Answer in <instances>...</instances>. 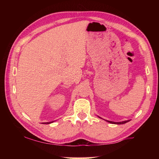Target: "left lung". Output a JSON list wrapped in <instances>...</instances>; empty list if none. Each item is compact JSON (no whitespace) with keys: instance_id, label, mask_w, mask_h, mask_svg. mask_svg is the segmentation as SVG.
Returning <instances> with one entry per match:
<instances>
[{"instance_id":"left-lung-1","label":"left lung","mask_w":159,"mask_h":159,"mask_svg":"<svg viewBox=\"0 0 159 159\" xmlns=\"http://www.w3.org/2000/svg\"><path fill=\"white\" fill-rule=\"evenodd\" d=\"M99 118H100V117H99ZM107 121L110 123H114V124H119L120 125V124H124V123L130 121V120H124V121H122V122H114V121H110V120H107Z\"/></svg>"}]
</instances>
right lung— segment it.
<instances>
[{"label": "right lung", "mask_w": 159, "mask_h": 159, "mask_svg": "<svg viewBox=\"0 0 159 159\" xmlns=\"http://www.w3.org/2000/svg\"><path fill=\"white\" fill-rule=\"evenodd\" d=\"M53 121H52V122H47V123H45V124H49V123H52Z\"/></svg>", "instance_id": "add662e5"}]
</instances>
